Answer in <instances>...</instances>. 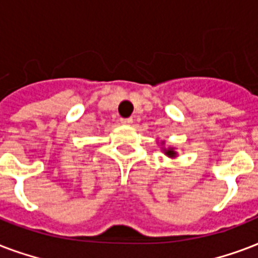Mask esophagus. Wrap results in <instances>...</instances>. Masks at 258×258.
<instances>
[{
    "mask_svg": "<svg viewBox=\"0 0 258 258\" xmlns=\"http://www.w3.org/2000/svg\"><path fill=\"white\" fill-rule=\"evenodd\" d=\"M121 123H123V125H132L133 123V118L132 117H129V118H121Z\"/></svg>",
    "mask_w": 258,
    "mask_h": 258,
    "instance_id": "1",
    "label": "esophagus"
}]
</instances>
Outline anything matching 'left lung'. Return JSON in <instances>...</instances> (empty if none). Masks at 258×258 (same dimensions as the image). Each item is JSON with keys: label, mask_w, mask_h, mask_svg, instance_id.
I'll list each match as a JSON object with an SVG mask.
<instances>
[{"label": "left lung", "mask_w": 258, "mask_h": 258, "mask_svg": "<svg viewBox=\"0 0 258 258\" xmlns=\"http://www.w3.org/2000/svg\"><path fill=\"white\" fill-rule=\"evenodd\" d=\"M160 145H161V151L164 153L165 156L171 157V159H176L177 157V152H176V148L175 147H168L165 148V141H160Z\"/></svg>", "instance_id": "obj_1"}]
</instances>
